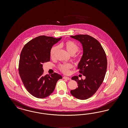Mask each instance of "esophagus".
<instances>
[{
  "label": "esophagus",
  "mask_w": 128,
  "mask_h": 128,
  "mask_svg": "<svg viewBox=\"0 0 128 128\" xmlns=\"http://www.w3.org/2000/svg\"><path fill=\"white\" fill-rule=\"evenodd\" d=\"M63 78L65 79H67L68 80H71V78H70L68 77H67V76H64V77H63Z\"/></svg>",
  "instance_id": "34e87169"
}]
</instances>
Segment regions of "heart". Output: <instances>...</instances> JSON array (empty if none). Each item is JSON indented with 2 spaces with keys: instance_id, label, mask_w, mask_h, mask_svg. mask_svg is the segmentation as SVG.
<instances>
[{
  "instance_id": "b5f03b06",
  "label": "heart",
  "mask_w": 128,
  "mask_h": 128,
  "mask_svg": "<svg viewBox=\"0 0 128 128\" xmlns=\"http://www.w3.org/2000/svg\"><path fill=\"white\" fill-rule=\"evenodd\" d=\"M59 47L63 48L65 49L68 53L70 55H74L79 50V46L77 43L72 40H68L65 42H62L59 44ZM58 48L55 46L52 48L50 51V56L52 59H54L58 52ZM77 59L79 60V56H77ZM72 68V65L70 63L65 64H60L58 66V69L62 72L64 74H68L70 72V70Z\"/></svg>"
}]
</instances>
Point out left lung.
<instances>
[{
  "label": "left lung",
  "mask_w": 128,
  "mask_h": 128,
  "mask_svg": "<svg viewBox=\"0 0 128 128\" xmlns=\"http://www.w3.org/2000/svg\"><path fill=\"white\" fill-rule=\"evenodd\" d=\"M70 37L82 44L84 52L78 69L86 77L80 80L78 76L72 78L77 82L78 86L70 93L76 98L85 100L92 96L103 82L107 68L106 56L100 43L91 36L79 34Z\"/></svg>",
  "instance_id": "1"
}]
</instances>
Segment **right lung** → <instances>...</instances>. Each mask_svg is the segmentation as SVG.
I'll list each match as a JSON object with an SVG mask.
<instances>
[{"label": "right lung", "instance_id": "obj_1", "mask_svg": "<svg viewBox=\"0 0 128 128\" xmlns=\"http://www.w3.org/2000/svg\"><path fill=\"white\" fill-rule=\"evenodd\" d=\"M41 36L27 43L21 52L18 72L25 88L32 96L44 98L50 95L55 89L56 84L62 77L54 73L43 76V64L50 61V51L53 46L60 40Z\"/></svg>", "mask_w": 128, "mask_h": 128}]
</instances>
